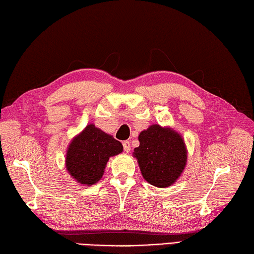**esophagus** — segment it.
Returning <instances> with one entry per match:
<instances>
[{
	"label": "esophagus",
	"instance_id": "obj_1",
	"mask_svg": "<svg viewBox=\"0 0 254 254\" xmlns=\"http://www.w3.org/2000/svg\"><path fill=\"white\" fill-rule=\"evenodd\" d=\"M123 149H124V152H127V153L130 152V150H131V143L128 141H124L123 142Z\"/></svg>",
	"mask_w": 254,
	"mask_h": 254
}]
</instances>
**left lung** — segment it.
<instances>
[{
	"mask_svg": "<svg viewBox=\"0 0 254 254\" xmlns=\"http://www.w3.org/2000/svg\"><path fill=\"white\" fill-rule=\"evenodd\" d=\"M134 148L142 176L150 185L169 188L179 179L188 160V150L180 133L170 127L152 124L138 135Z\"/></svg>",
	"mask_w": 254,
	"mask_h": 254,
	"instance_id": "left-lung-1",
	"label": "left lung"
}]
</instances>
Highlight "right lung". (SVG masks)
Here are the masks:
<instances>
[{
  "instance_id": "add662e5",
  "label": "right lung",
  "mask_w": 254,
  "mask_h": 254,
  "mask_svg": "<svg viewBox=\"0 0 254 254\" xmlns=\"http://www.w3.org/2000/svg\"><path fill=\"white\" fill-rule=\"evenodd\" d=\"M122 150L120 142L90 123L69 142L65 155L66 170L79 185L93 186L104 176L109 158Z\"/></svg>"
}]
</instances>
